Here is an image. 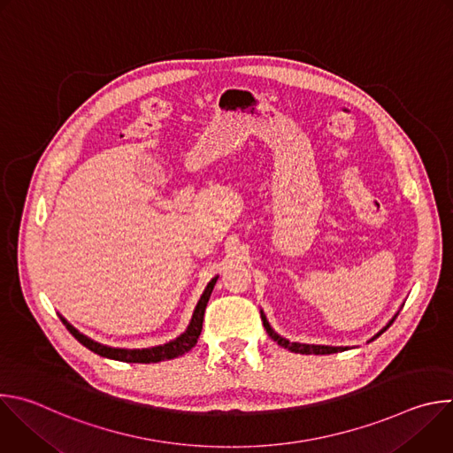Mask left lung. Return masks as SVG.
Wrapping results in <instances>:
<instances>
[{"mask_svg":"<svg viewBox=\"0 0 453 453\" xmlns=\"http://www.w3.org/2000/svg\"><path fill=\"white\" fill-rule=\"evenodd\" d=\"M398 315H395L393 319H391V322L389 325H387L381 332H378L371 341H374V339H378L387 328H389L393 322H395V319H396ZM262 320H264V328L267 330V334H269V337L274 341V342H278L281 348H287L288 351H294V353H303V355H330V353H339V351H344L346 348H332V346H310V344H299V342H288L287 339H283V337H280L273 328H271V325H269V320H267V317L264 315V311H262Z\"/></svg>","mask_w":453,"mask_h":453,"instance_id":"obj_1","label":"left lung"}]
</instances>
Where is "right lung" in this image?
<instances>
[{"label":"right lung","mask_w":453,"mask_h":453,"mask_svg":"<svg viewBox=\"0 0 453 453\" xmlns=\"http://www.w3.org/2000/svg\"><path fill=\"white\" fill-rule=\"evenodd\" d=\"M219 278H213L204 294L201 296L197 306H196V311H193V317H191V322L188 330L177 337L175 341L172 342H166L163 346H156V348H147V349H118V348H107V346H102L91 339H88L86 335H82L81 332H77L70 322L66 319H62V325L68 328V332L82 344L86 346L88 349H91L93 353L100 355V357H105V358H112V360H119V362H134V364H152V362H161V360H170V358H177L184 353H188L193 346L197 344V339L203 332V320H204V311H206V306H208V301H210V296L213 292V287L217 283Z\"/></svg>","instance_id":"right-lung-1"}]
</instances>
